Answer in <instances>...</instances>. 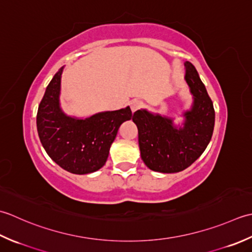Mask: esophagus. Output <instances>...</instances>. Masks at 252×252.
I'll use <instances>...</instances> for the list:
<instances>
[{"label": "esophagus", "mask_w": 252, "mask_h": 252, "mask_svg": "<svg viewBox=\"0 0 252 252\" xmlns=\"http://www.w3.org/2000/svg\"><path fill=\"white\" fill-rule=\"evenodd\" d=\"M142 106V102L140 100H132L130 102V109L132 112H136L137 110H139Z\"/></svg>", "instance_id": "esophagus-1"}]
</instances>
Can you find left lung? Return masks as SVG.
<instances>
[{"instance_id":"obj_1","label":"left lung","mask_w":252,"mask_h":252,"mask_svg":"<svg viewBox=\"0 0 252 252\" xmlns=\"http://www.w3.org/2000/svg\"><path fill=\"white\" fill-rule=\"evenodd\" d=\"M185 81L192 95L190 110L183 113L182 125L173 117L149 112L133 113L142 161L155 172L177 173L190 166L211 140L215 113L213 103L190 62H185Z\"/></svg>"}]
</instances>
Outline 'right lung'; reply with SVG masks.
<instances>
[{"instance_id": "obj_1", "label": "right lung", "mask_w": 252, "mask_h": 252, "mask_svg": "<svg viewBox=\"0 0 252 252\" xmlns=\"http://www.w3.org/2000/svg\"><path fill=\"white\" fill-rule=\"evenodd\" d=\"M64 66L50 81L37 113L40 141L48 156L65 171L78 175L104 165L120 126L131 120L129 106L100 112L87 119L68 116L60 103Z\"/></svg>"}]
</instances>
